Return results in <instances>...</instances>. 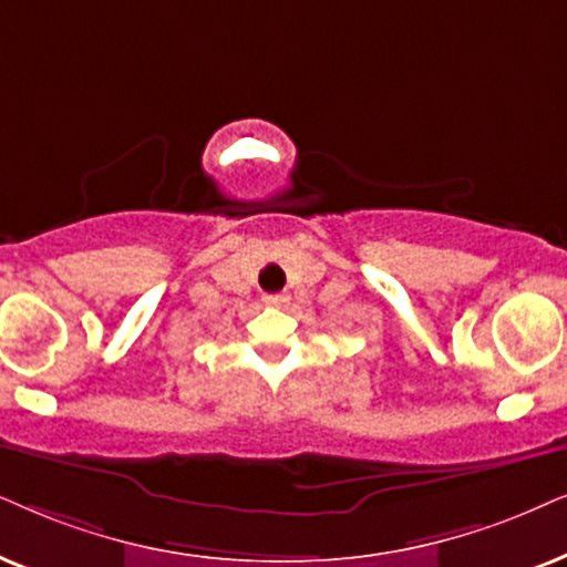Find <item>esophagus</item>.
<instances>
[{
	"instance_id": "1",
	"label": "esophagus",
	"mask_w": 567,
	"mask_h": 567,
	"mask_svg": "<svg viewBox=\"0 0 567 567\" xmlns=\"http://www.w3.org/2000/svg\"><path fill=\"white\" fill-rule=\"evenodd\" d=\"M288 296H285V292H275V296H264V303L267 306H275V308H279V306H285L288 303Z\"/></svg>"
}]
</instances>
